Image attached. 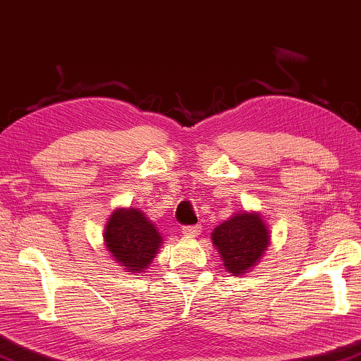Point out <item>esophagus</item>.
<instances>
[{"label":"esophagus","mask_w":361,"mask_h":361,"mask_svg":"<svg viewBox=\"0 0 361 361\" xmlns=\"http://www.w3.org/2000/svg\"><path fill=\"white\" fill-rule=\"evenodd\" d=\"M202 233V226L200 224H193V226H184L182 228V234H184V236H192V238H195V236H198V234Z\"/></svg>","instance_id":"1"}]
</instances>
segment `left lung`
I'll list each match as a JSON object with an SVG mask.
<instances>
[{"label": "left lung", "mask_w": 361, "mask_h": 361, "mask_svg": "<svg viewBox=\"0 0 361 361\" xmlns=\"http://www.w3.org/2000/svg\"><path fill=\"white\" fill-rule=\"evenodd\" d=\"M212 243L226 271L244 275L264 257L270 245V231L259 212L243 210L213 229Z\"/></svg>", "instance_id": "8db88e82"}]
</instances>
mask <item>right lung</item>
Wrapping results in <instances>:
<instances>
[{"label": "right lung", "instance_id": "obj_1", "mask_svg": "<svg viewBox=\"0 0 361 361\" xmlns=\"http://www.w3.org/2000/svg\"><path fill=\"white\" fill-rule=\"evenodd\" d=\"M104 245L125 271L143 274L163 245V236L138 208L120 207L104 228Z\"/></svg>", "mask_w": 361, "mask_h": 361}]
</instances>
